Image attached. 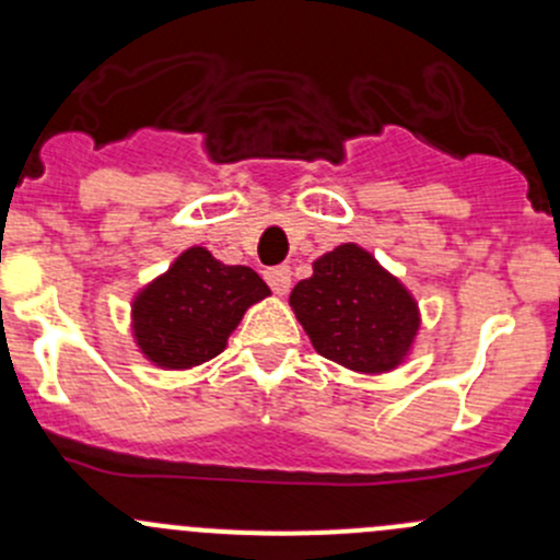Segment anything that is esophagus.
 <instances>
[{
  "label": "esophagus",
  "mask_w": 560,
  "mask_h": 560,
  "mask_svg": "<svg viewBox=\"0 0 560 560\" xmlns=\"http://www.w3.org/2000/svg\"><path fill=\"white\" fill-rule=\"evenodd\" d=\"M265 281L270 284V290L276 292V295H287L292 287V270L287 268V265H279V268H270L265 270Z\"/></svg>",
  "instance_id": "1"
}]
</instances>
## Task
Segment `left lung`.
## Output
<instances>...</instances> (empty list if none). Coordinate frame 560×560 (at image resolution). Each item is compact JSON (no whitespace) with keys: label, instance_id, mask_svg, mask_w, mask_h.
<instances>
[{"label":"left lung","instance_id":"obj_1","mask_svg":"<svg viewBox=\"0 0 560 560\" xmlns=\"http://www.w3.org/2000/svg\"><path fill=\"white\" fill-rule=\"evenodd\" d=\"M290 306L322 358L360 374L404 363L420 330L409 290L354 244L322 254L312 279L295 284Z\"/></svg>","mask_w":560,"mask_h":560}]
</instances>
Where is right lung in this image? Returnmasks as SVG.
Listing matches in <instances>:
<instances>
[{
    "instance_id": "add662e5",
    "label": "right lung",
    "mask_w": 560,
    "mask_h": 560,
    "mask_svg": "<svg viewBox=\"0 0 560 560\" xmlns=\"http://www.w3.org/2000/svg\"><path fill=\"white\" fill-rule=\"evenodd\" d=\"M268 295L252 268L222 265L191 246L135 298V341L160 369H191L217 358L246 308Z\"/></svg>"
}]
</instances>
